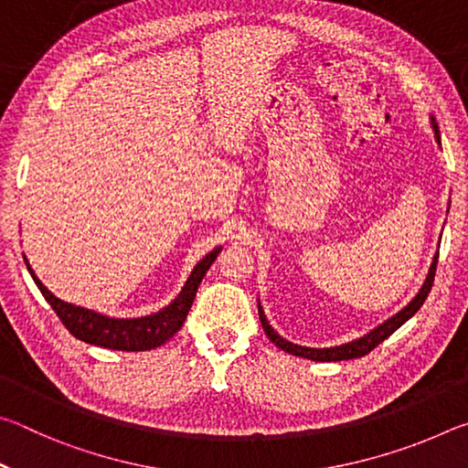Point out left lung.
<instances>
[{"label": "left lung", "mask_w": 468, "mask_h": 468, "mask_svg": "<svg viewBox=\"0 0 468 468\" xmlns=\"http://www.w3.org/2000/svg\"><path fill=\"white\" fill-rule=\"evenodd\" d=\"M431 125H433V132H435V140H438L440 144V128L438 123H435V117L431 115ZM435 266H438V253L433 256V262L430 266V272H427V279L423 282V287L419 289L417 295L410 299V303L402 307L399 314H394L392 318H388L386 322L379 324L378 328L369 330L367 335H363L361 338H355L351 343H345V345H338V346H328V348H314V346H301L295 343H289V340H284L279 332H274V328L268 324L266 315L262 305L258 303V314H260V322H262V328L266 332V336L272 340V343L282 348L284 353L289 355H295V357H303V359H312V361H345V359H357L363 357V355H367L374 351V348L384 343V340L392 335V332L399 330L402 324L407 320L413 318V315L421 310V305L425 303L427 295H430V291L433 287V276H435Z\"/></svg>", "instance_id": "left-lung-1"}]
</instances>
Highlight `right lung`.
<instances>
[{"label":"right lung","instance_id":"right-lung-1","mask_svg":"<svg viewBox=\"0 0 468 468\" xmlns=\"http://www.w3.org/2000/svg\"><path fill=\"white\" fill-rule=\"evenodd\" d=\"M223 248H215L194 266L192 274L181 289L179 295L171 301L161 312L142 315V318H109L99 312L86 310V307L68 303L55 297L45 284L37 279V274L30 268L28 260L25 258L27 268L33 281L37 282L38 291L43 292L47 303L53 307V312L59 315V320L76 338L84 340L89 345L113 348V351H150L167 343L173 335L184 326L189 314V307L194 303L196 291L200 287L206 271L215 262L217 256Z\"/></svg>","mask_w":468,"mask_h":468}]
</instances>
